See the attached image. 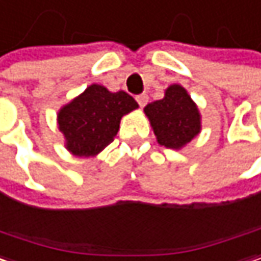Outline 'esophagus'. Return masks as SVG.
I'll return each mask as SVG.
<instances>
[{
  "label": "esophagus",
  "instance_id": "34e87169",
  "mask_svg": "<svg viewBox=\"0 0 261 261\" xmlns=\"http://www.w3.org/2000/svg\"><path fill=\"white\" fill-rule=\"evenodd\" d=\"M137 102H138V105H140L141 108H144L147 105V102H148V96H147V94H138V96H137Z\"/></svg>",
  "mask_w": 261,
  "mask_h": 261
}]
</instances>
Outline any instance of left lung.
Listing matches in <instances>:
<instances>
[{"mask_svg":"<svg viewBox=\"0 0 261 261\" xmlns=\"http://www.w3.org/2000/svg\"><path fill=\"white\" fill-rule=\"evenodd\" d=\"M158 143L168 148H180L200 132V113L183 87L171 85L165 97L144 108Z\"/></svg>","mask_w":261,"mask_h":261,"instance_id":"obj_1","label":"left lung"}]
</instances>
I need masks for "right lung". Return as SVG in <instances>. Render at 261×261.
<instances>
[{
  "mask_svg": "<svg viewBox=\"0 0 261 261\" xmlns=\"http://www.w3.org/2000/svg\"><path fill=\"white\" fill-rule=\"evenodd\" d=\"M138 108L126 91L111 93L93 84L58 113L66 146L76 156H94L114 141L120 118Z\"/></svg>",
  "mask_w": 261,
  "mask_h": 261,
  "instance_id": "right-lung-1",
  "label": "right lung"
}]
</instances>
